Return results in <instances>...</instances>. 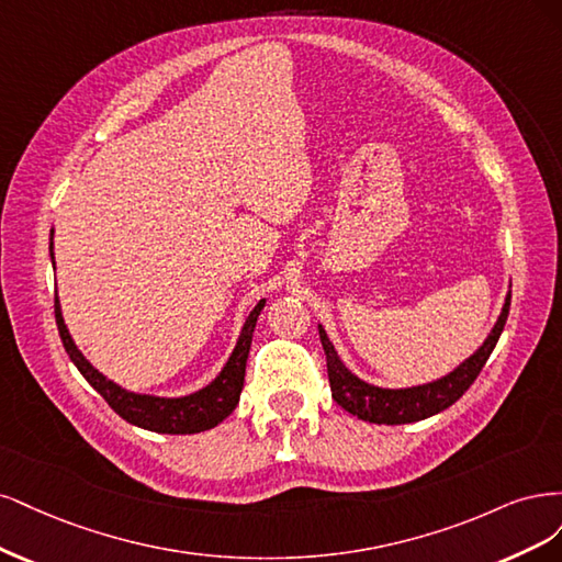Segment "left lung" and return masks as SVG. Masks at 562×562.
Segmentation results:
<instances>
[{
	"instance_id": "obj_1",
	"label": "left lung",
	"mask_w": 562,
	"mask_h": 562,
	"mask_svg": "<svg viewBox=\"0 0 562 562\" xmlns=\"http://www.w3.org/2000/svg\"><path fill=\"white\" fill-rule=\"evenodd\" d=\"M509 305H512V294L506 296L502 315L493 327L491 336L485 338L483 346L472 357H469L464 364H460L446 378L434 380V383H429V385H418V387H408V390H383V387L369 385V383H364V380L352 375L346 367H342V361L338 359L331 340L319 327V340H322L324 355H327V373H329L334 402L346 408L348 413L357 415L359 420L375 423V425L418 423V420L429 418V415L441 413L443 408L456 404L479 378L487 357H491V352L497 346L499 334L506 324V317H509Z\"/></svg>"
}]
</instances>
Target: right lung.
Listing matches in <instances>:
<instances>
[{"mask_svg":"<svg viewBox=\"0 0 562 562\" xmlns=\"http://www.w3.org/2000/svg\"><path fill=\"white\" fill-rule=\"evenodd\" d=\"M50 259H53V238H50ZM261 307H263V301H259L255 305V311L249 313L243 334L238 338V346H235L231 359L226 361L224 371L216 375L207 387L198 390L189 396H179V400H160V396L125 392L123 387H119L116 383H112V380H106L100 371L90 367L86 357L77 350L75 340H71L65 327L58 299H56V324L69 359L75 361V367L81 371V375L102 394V400L110 404L123 420H128L131 425H137L142 429H151L160 434H195V431L216 427L226 418V415L233 413L235 406H238L240 392L245 385V367H247V355L251 346V334H255Z\"/></svg>","mask_w":562,"mask_h":562,"instance_id":"add662e5","label":"right lung"}]
</instances>
